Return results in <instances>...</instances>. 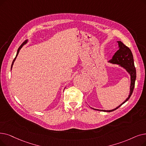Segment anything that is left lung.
<instances>
[{
	"label": "left lung",
	"instance_id": "obj_1",
	"mask_svg": "<svg viewBox=\"0 0 146 146\" xmlns=\"http://www.w3.org/2000/svg\"><path fill=\"white\" fill-rule=\"evenodd\" d=\"M119 45V50L113 55L112 59L109 60V62L112 64H119L121 67H123L127 71L131 76V85H130V92L128 97L126 99V100L119 105L116 108L111 110H98L96 109L91 108L94 110H97L99 111H103L106 112H111L118 109L119 107L121 106L123 104L127 101L131 97V95L134 91V88L135 86V82L136 79V69L134 66V58H133V55L131 49L121 42L117 41Z\"/></svg>",
	"mask_w": 146,
	"mask_h": 146
}]
</instances>
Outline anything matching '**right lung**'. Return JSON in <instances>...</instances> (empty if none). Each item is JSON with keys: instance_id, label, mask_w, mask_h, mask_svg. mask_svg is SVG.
I'll use <instances>...</instances> for the list:
<instances>
[{"instance_id": "obj_1", "label": "right lung", "mask_w": 146, "mask_h": 146, "mask_svg": "<svg viewBox=\"0 0 146 146\" xmlns=\"http://www.w3.org/2000/svg\"><path fill=\"white\" fill-rule=\"evenodd\" d=\"M27 40H25L21 45V46L18 48V50H17V55H16V56H15V58H14V60H13V61H12V66H11V69H12V66H13V64H14V61H15V59H16V58H17V55H18V53H19V52H20V50L21 49V48L23 47V46L24 45H25V44H26V43H27Z\"/></svg>"}]
</instances>
